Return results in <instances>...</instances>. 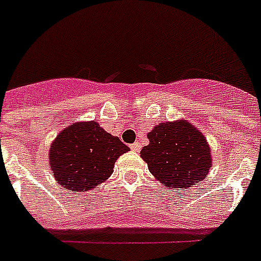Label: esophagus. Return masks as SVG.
Masks as SVG:
<instances>
[{"label":"esophagus","instance_id":"esophagus-1","mask_svg":"<svg viewBox=\"0 0 261 261\" xmlns=\"http://www.w3.org/2000/svg\"><path fill=\"white\" fill-rule=\"evenodd\" d=\"M130 149L133 151H139L141 150V145H139L138 142H135V143H131L130 145Z\"/></svg>","mask_w":261,"mask_h":261}]
</instances>
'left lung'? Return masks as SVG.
Segmentation results:
<instances>
[{
  "mask_svg": "<svg viewBox=\"0 0 261 261\" xmlns=\"http://www.w3.org/2000/svg\"><path fill=\"white\" fill-rule=\"evenodd\" d=\"M147 138L150 142L141 150V157L153 176L167 187L188 188L207 176L211 167L210 147L192 124L163 123Z\"/></svg>",
  "mask_w": 261,
  "mask_h": 261,
  "instance_id": "8db88e82",
  "label": "left lung"
}]
</instances>
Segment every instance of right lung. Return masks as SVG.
<instances>
[{
    "mask_svg": "<svg viewBox=\"0 0 261 261\" xmlns=\"http://www.w3.org/2000/svg\"><path fill=\"white\" fill-rule=\"evenodd\" d=\"M126 151L128 146L98 123H75L53 142L50 165L59 186L84 192L110 177L115 161Z\"/></svg>",
    "mask_w": 261,
    "mask_h": 261,
    "instance_id": "obj_1",
    "label": "right lung"
}]
</instances>
